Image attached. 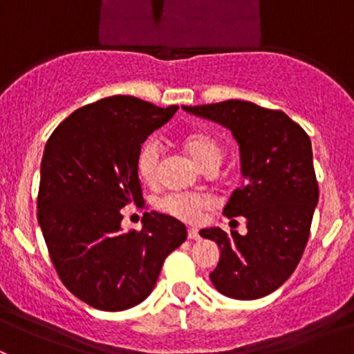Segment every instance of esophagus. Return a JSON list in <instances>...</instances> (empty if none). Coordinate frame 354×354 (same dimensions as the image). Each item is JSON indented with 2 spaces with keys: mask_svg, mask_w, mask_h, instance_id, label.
Segmentation results:
<instances>
[{
  "mask_svg": "<svg viewBox=\"0 0 354 354\" xmlns=\"http://www.w3.org/2000/svg\"><path fill=\"white\" fill-rule=\"evenodd\" d=\"M188 238H190V240H200L198 230H195V227H190V230H188Z\"/></svg>",
  "mask_w": 354,
  "mask_h": 354,
  "instance_id": "esophagus-1",
  "label": "esophagus"
}]
</instances>
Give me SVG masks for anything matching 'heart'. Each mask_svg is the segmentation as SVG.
<instances>
[{
	"mask_svg": "<svg viewBox=\"0 0 354 354\" xmlns=\"http://www.w3.org/2000/svg\"><path fill=\"white\" fill-rule=\"evenodd\" d=\"M180 144L203 171L216 169L223 159V145L212 133L205 130L185 131L180 137ZM135 167H137V174L142 183L149 185V187L157 185L160 173V147L154 138H149L142 144ZM156 207L157 210L174 217V219H180L188 224H197L205 217L209 210H212L214 202L203 195L169 194L157 198Z\"/></svg>",
	"mask_w": 354,
	"mask_h": 354,
	"instance_id": "1",
	"label": "heart"
}]
</instances>
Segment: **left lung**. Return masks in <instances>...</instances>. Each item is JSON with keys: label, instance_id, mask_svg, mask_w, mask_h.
I'll return each mask as SVG.
<instances>
[{"label": "left lung", "instance_id": "obj_1", "mask_svg": "<svg viewBox=\"0 0 354 354\" xmlns=\"http://www.w3.org/2000/svg\"><path fill=\"white\" fill-rule=\"evenodd\" d=\"M183 109L226 127L240 145L243 183L231 195L224 216L233 223L243 217L248 233L227 234L221 227L200 231L221 248L210 281L234 299L270 295L295 272L319 202L310 137L283 111L248 101Z\"/></svg>", "mask_w": 354, "mask_h": 354}]
</instances>
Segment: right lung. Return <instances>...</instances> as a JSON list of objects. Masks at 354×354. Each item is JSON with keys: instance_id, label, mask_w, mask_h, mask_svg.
<instances>
[{"instance_id": "right-lung-1", "label": "right lung", "mask_w": 354, "mask_h": 354, "mask_svg": "<svg viewBox=\"0 0 354 354\" xmlns=\"http://www.w3.org/2000/svg\"><path fill=\"white\" fill-rule=\"evenodd\" d=\"M176 111L113 95L71 113L46 144L39 226L62 283L94 308L144 301L166 257L187 240L185 224L159 212H145L140 231L121 230V209L144 200L138 151Z\"/></svg>"}]
</instances>
